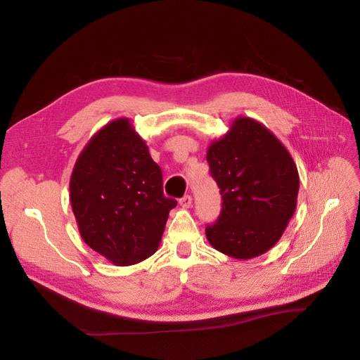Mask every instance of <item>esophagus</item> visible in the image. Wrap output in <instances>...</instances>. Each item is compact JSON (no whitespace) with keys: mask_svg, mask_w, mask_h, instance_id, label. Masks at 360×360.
<instances>
[{"mask_svg":"<svg viewBox=\"0 0 360 360\" xmlns=\"http://www.w3.org/2000/svg\"><path fill=\"white\" fill-rule=\"evenodd\" d=\"M191 203H193V198L190 196V194H186L182 199H179V205L182 208H190Z\"/></svg>","mask_w":360,"mask_h":360,"instance_id":"esophagus-1","label":"esophagus"}]
</instances>
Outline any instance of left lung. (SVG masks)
I'll use <instances>...</instances> for the list:
<instances>
[{"instance_id":"1","label":"left lung","mask_w":360,"mask_h":360,"mask_svg":"<svg viewBox=\"0 0 360 360\" xmlns=\"http://www.w3.org/2000/svg\"><path fill=\"white\" fill-rule=\"evenodd\" d=\"M207 160L223 199L217 223L205 229L210 244L241 261L269 252L297 208L300 178L288 149L261 122L238 116Z\"/></svg>"}]
</instances>
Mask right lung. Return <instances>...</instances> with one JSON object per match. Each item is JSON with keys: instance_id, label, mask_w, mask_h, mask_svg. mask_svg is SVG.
<instances>
[{"instance_id": "right-lung-1", "label": "right lung", "mask_w": 360, "mask_h": 360, "mask_svg": "<svg viewBox=\"0 0 360 360\" xmlns=\"http://www.w3.org/2000/svg\"><path fill=\"white\" fill-rule=\"evenodd\" d=\"M70 205L81 238L119 266L157 252L176 200L128 117L108 122L87 141L72 169Z\"/></svg>"}]
</instances>
